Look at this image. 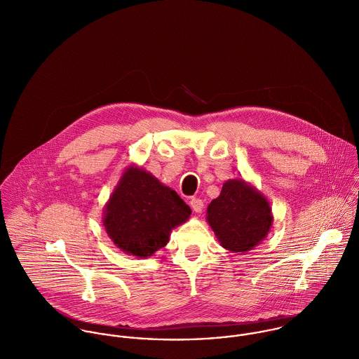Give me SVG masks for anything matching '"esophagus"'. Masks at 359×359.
<instances>
[{
  "instance_id": "34e87169",
  "label": "esophagus",
  "mask_w": 359,
  "mask_h": 359,
  "mask_svg": "<svg viewBox=\"0 0 359 359\" xmlns=\"http://www.w3.org/2000/svg\"><path fill=\"white\" fill-rule=\"evenodd\" d=\"M203 201L202 199H196V198H194V199H191V207H192V210L195 211V212H202V210H203Z\"/></svg>"
}]
</instances>
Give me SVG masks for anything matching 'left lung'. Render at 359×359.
Returning <instances> with one entry per match:
<instances>
[{
    "label": "left lung",
    "mask_w": 359,
    "mask_h": 359,
    "mask_svg": "<svg viewBox=\"0 0 359 359\" xmlns=\"http://www.w3.org/2000/svg\"><path fill=\"white\" fill-rule=\"evenodd\" d=\"M205 219L224 249L243 255L266 238L273 215L268 199L256 187L232 178L207 207Z\"/></svg>",
    "instance_id": "obj_1"
}]
</instances>
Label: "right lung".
Listing matches in <instances>:
<instances>
[{"label": "right lung", "instance_id": "right-lung-1", "mask_svg": "<svg viewBox=\"0 0 359 359\" xmlns=\"http://www.w3.org/2000/svg\"><path fill=\"white\" fill-rule=\"evenodd\" d=\"M192 211L175 191L149 171L128 165L103 207V226L111 242L128 256H154L171 231L187 222Z\"/></svg>", "mask_w": 359, "mask_h": 359}]
</instances>
